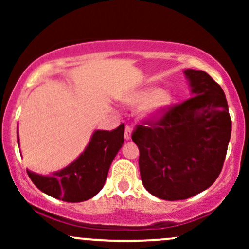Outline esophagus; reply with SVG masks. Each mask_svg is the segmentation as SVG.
Returning <instances> with one entry per match:
<instances>
[{
	"mask_svg": "<svg viewBox=\"0 0 249 249\" xmlns=\"http://www.w3.org/2000/svg\"><path fill=\"white\" fill-rule=\"evenodd\" d=\"M131 132H132V128H131V126H128V125H126V126H125V133H124V138L126 139V141L131 139Z\"/></svg>",
	"mask_w": 249,
	"mask_h": 249,
	"instance_id": "obj_1",
	"label": "esophagus"
}]
</instances>
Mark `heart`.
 <instances>
[{"instance_id":"b5f03b06","label":"heart","mask_w":249,"mask_h":249,"mask_svg":"<svg viewBox=\"0 0 249 249\" xmlns=\"http://www.w3.org/2000/svg\"><path fill=\"white\" fill-rule=\"evenodd\" d=\"M172 95L168 91H161L158 87H148L142 90L136 91L125 97L124 102L127 105L144 104L141 108V113L145 118L156 119L162 116L165 111L172 104Z\"/></svg>"}]
</instances>
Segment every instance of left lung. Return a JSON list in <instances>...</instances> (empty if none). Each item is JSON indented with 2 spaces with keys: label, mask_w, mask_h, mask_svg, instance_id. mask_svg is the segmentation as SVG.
<instances>
[{
  "label": "left lung",
  "mask_w": 249,
  "mask_h": 249,
  "mask_svg": "<svg viewBox=\"0 0 249 249\" xmlns=\"http://www.w3.org/2000/svg\"><path fill=\"white\" fill-rule=\"evenodd\" d=\"M185 75L193 97L170 105L160 118L144 121L132 133L142 185L168 201L191 198L215 181L232 132L221 87L205 71L187 69Z\"/></svg>",
  "instance_id": "1"
}]
</instances>
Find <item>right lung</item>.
<instances>
[{"label": "right lung", "instance_id": "add662e5", "mask_svg": "<svg viewBox=\"0 0 249 249\" xmlns=\"http://www.w3.org/2000/svg\"><path fill=\"white\" fill-rule=\"evenodd\" d=\"M124 142V124L112 131H95L87 148L72 164L48 176L27 171L38 190L67 202L91 199L102 190L108 168Z\"/></svg>", "mask_w": 249, "mask_h": 249}]
</instances>
